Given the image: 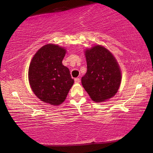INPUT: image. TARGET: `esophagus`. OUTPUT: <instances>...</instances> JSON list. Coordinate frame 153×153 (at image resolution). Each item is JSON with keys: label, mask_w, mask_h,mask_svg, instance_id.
<instances>
[{"label": "esophagus", "mask_w": 153, "mask_h": 153, "mask_svg": "<svg viewBox=\"0 0 153 153\" xmlns=\"http://www.w3.org/2000/svg\"><path fill=\"white\" fill-rule=\"evenodd\" d=\"M75 82L77 83V84H79V83L80 82V79L78 78V77H77V78L75 79Z\"/></svg>", "instance_id": "esophagus-1"}]
</instances>
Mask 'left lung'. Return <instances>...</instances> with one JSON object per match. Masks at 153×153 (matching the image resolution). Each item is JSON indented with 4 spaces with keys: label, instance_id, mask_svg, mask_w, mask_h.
<instances>
[{
    "label": "left lung",
    "instance_id": "8db88e82",
    "mask_svg": "<svg viewBox=\"0 0 153 153\" xmlns=\"http://www.w3.org/2000/svg\"><path fill=\"white\" fill-rule=\"evenodd\" d=\"M87 72L82 84L95 102L110 99L117 92L121 82V72L115 56L101 45H95L84 51Z\"/></svg>",
    "mask_w": 153,
    "mask_h": 153
}]
</instances>
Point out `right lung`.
Segmentation results:
<instances>
[{"instance_id": "right-lung-1", "label": "right lung", "mask_w": 153, "mask_h": 153, "mask_svg": "<svg viewBox=\"0 0 153 153\" xmlns=\"http://www.w3.org/2000/svg\"><path fill=\"white\" fill-rule=\"evenodd\" d=\"M64 47L48 44L33 55L28 69V80L33 92L41 101L56 106L63 103L74 80L62 61Z\"/></svg>"}]
</instances>
